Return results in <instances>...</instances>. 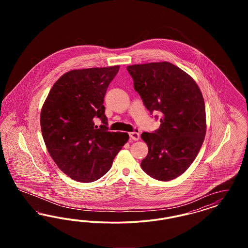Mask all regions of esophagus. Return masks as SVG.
Here are the masks:
<instances>
[{"mask_svg": "<svg viewBox=\"0 0 248 248\" xmlns=\"http://www.w3.org/2000/svg\"><path fill=\"white\" fill-rule=\"evenodd\" d=\"M129 136L130 138H131L133 140H140V131H139V129H136L134 132L129 133Z\"/></svg>", "mask_w": 248, "mask_h": 248, "instance_id": "obj_1", "label": "esophagus"}]
</instances>
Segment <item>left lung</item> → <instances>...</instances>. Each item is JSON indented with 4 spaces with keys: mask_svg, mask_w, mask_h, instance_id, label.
<instances>
[{
    "mask_svg": "<svg viewBox=\"0 0 248 248\" xmlns=\"http://www.w3.org/2000/svg\"><path fill=\"white\" fill-rule=\"evenodd\" d=\"M126 69L146 108L151 114L160 113L159 129L142 133L149 153L141 168L155 179L172 180L189 168L204 140L205 107L200 88L189 74L166 61Z\"/></svg>",
    "mask_w": 248,
    "mask_h": 248,
    "instance_id": "left-lung-1",
    "label": "left lung"
}]
</instances>
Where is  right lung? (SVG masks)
Returning <instances> with one entry per match:
<instances>
[{"instance_id":"add662e5","label":"right lung","mask_w":248,"mask_h":248,"mask_svg":"<svg viewBox=\"0 0 248 248\" xmlns=\"http://www.w3.org/2000/svg\"><path fill=\"white\" fill-rule=\"evenodd\" d=\"M119 66L73 70L51 88L41 111V128L48 152L67 176L93 182L110 169L128 141L123 132H109L103 105ZM99 118L103 124L95 125Z\"/></svg>"}]
</instances>
